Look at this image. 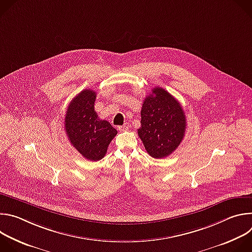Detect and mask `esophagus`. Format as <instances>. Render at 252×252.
Wrapping results in <instances>:
<instances>
[{
    "label": "esophagus",
    "mask_w": 252,
    "mask_h": 252,
    "mask_svg": "<svg viewBox=\"0 0 252 252\" xmlns=\"http://www.w3.org/2000/svg\"><path fill=\"white\" fill-rule=\"evenodd\" d=\"M118 128H119L120 131H126V130H127L129 128V126H128V124H125L124 126H121Z\"/></svg>",
    "instance_id": "34e87169"
}]
</instances>
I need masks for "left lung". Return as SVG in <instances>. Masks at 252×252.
Wrapping results in <instances>:
<instances>
[{"label":"left lung","instance_id":"1","mask_svg":"<svg viewBox=\"0 0 252 252\" xmlns=\"http://www.w3.org/2000/svg\"><path fill=\"white\" fill-rule=\"evenodd\" d=\"M137 134L148 154L162 158L172 154L185 136L186 114L168 92L156 87L142 102Z\"/></svg>","mask_w":252,"mask_h":252}]
</instances>
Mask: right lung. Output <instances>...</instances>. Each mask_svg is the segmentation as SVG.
<instances>
[{
    "label": "right lung",
    "mask_w": 252,
    "mask_h": 252,
    "mask_svg": "<svg viewBox=\"0 0 252 252\" xmlns=\"http://www.w3.org/2000/svg\"><path fill=\"white\" fill-rule=\"evenodd\" d=\"M94 91L84 90L67 106L64 130L74 148L87 159H101L118 130L104 120H99L94 111Z\"/></svg>",
    "instance_id": "1"
}]
</instances>
